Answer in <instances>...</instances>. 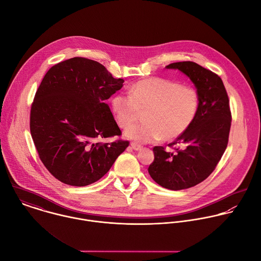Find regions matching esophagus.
I'll return each mask as SVG.
<instances>
[{
    "label": "esophagus",
    "mask_w": 261,
    "mask_h": 261,
    "mask_svg": "<svg viewBox=\"0 0 261 261\" xmlns=\"http://www.w3.org/2000/svg\"><path fill=\"white\" fill-rule=\"evenodd\" d=\"M131 147L134 149V150H140L142 148V146L136 142H132L131 143Z\"/></svg>",
    "instance_id": "esophagus-1"
}]
</instances>
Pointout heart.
<instances>
[{
  "label": "heart",
  "mask_w": 261,
  "mask_h": 261,
  "mask_svg": "<svg viewBox=\"0 0 261 261\" xmlns=\"http://www.w3.org/2000/svg\"><path fill=\"white\" fill-rule=\"evenodd\" d=\"M199 105L196 89L162 77L138 80L130 86L129 93H118L112 98L113 113L121 128L136 120L140 109L147 110L146 122L125 131L128 139L142 143L181 136L195 120Z\"/></svg>",
  "instance_id": "1"
}]
</instances>
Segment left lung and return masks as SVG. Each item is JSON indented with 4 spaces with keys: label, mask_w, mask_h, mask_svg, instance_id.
<instances>
[{
    "label": "left lung",
    "mask_w": 261,
    "mask_h": 261,
    "mask_svg": "<svg viewBox=\"0 0 261 261\" xmlns=\"http://www.w3.org/2000/svg\"><path fill=\"white\" fill-rule=\"evenodd\" d=\"M167 68L178 69L192 80L200 105L191 126L168 144L176 151L153 147L154 160L148 173L162 187L182 190L201 183L215 171L228 145L232 114L227 90L218 74L191 61L172 63Z\"/></svg>",
    "instance_id": "obj_1"
}]
</instances>
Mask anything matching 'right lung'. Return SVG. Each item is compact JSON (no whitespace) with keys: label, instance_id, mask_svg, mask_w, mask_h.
<instances>
[{"label":"right lung","instance_id":"obj_1","mask_svg":"<svg viewBox=\"0 0 261 261\" xmlns=\"http://www.w3.org/2000/svg\"><path fill=\"white\" fill-rule=\"evenodd\" d=\"M96 61L75 57L54 65L36 90L30 133L46 170L64 184L81 187L105 176L128 140L121 136L106 100L123 86Z\"/></svg>","mask_w":261,"mask_h":261}]
</instances>
